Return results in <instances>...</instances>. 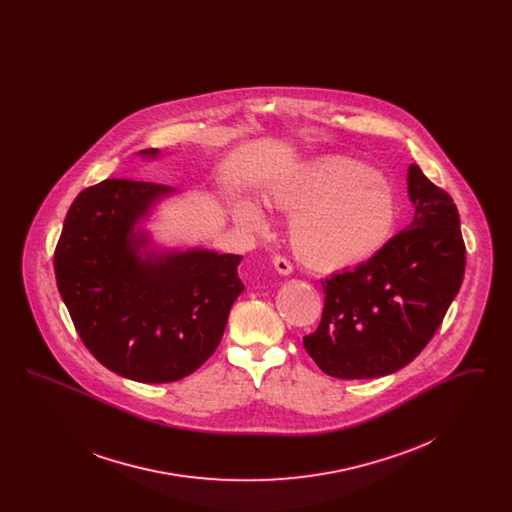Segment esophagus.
<instances>
[{
	"mask_svg": "<svg viewBox=\"0 0 512 512\" xmlns=\"http://www.w3.org/2000/svg\"><path fill=\"white\" fill-rule=\"evenodd\" d=\"M272 265L280 272V274H292V263L284 257V255H274L272 257Z\"/></svg>",
	"mask_w": 512,
	"mask_h": 512,
	"instance_id": "esophagus-1",
	"label": "esophagus"
}]
</instances>
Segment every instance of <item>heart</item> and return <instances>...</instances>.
Returning a JSON list of instances; mask_svg holds the SVG:
<instances>
[{
	"label": "heart",
	"instance_id": "obj_1",
	"mask_svg": "<svg viewBox=\"0 0 512 512\" xmlns=\"http://www.w3.org/2000/svg\"><path fill=\"white\" fill-rule=\"evenodd\" d=\"M292 219L295 253L311 267L341 270L374 257L397 224L390 184L351 159H326L290 174L270 195ZM234 219L251 234L270 228L265 211L251 199L238 201Z\"/></svg>",
	"mask_w": 512,
	"mask_h": 512
}]
</instances>
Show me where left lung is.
Here are the masks:
<instances>
[{"instance_id": "obj_1", "label": "left lung", "mask_w": 512, "mask_h": 512, "mask_svg": "<svg viewBox=\"0 0 512 512\" xmlns=\"http://www.w3.org/2000/svg\"><path fill=\"white\" fill-rule=\"evenodd\" d=\"M407 184L411 224L366 263L320 280L322 318L303 345L328 376L378 378L409 365L461 290L466 247L457 205L418 165Z\"/></svg>"}]
</instances>
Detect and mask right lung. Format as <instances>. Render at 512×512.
Returning a JSON list of instances; mask_svg holds the SVG:
<instances>
[{"label": "right lung", "mask_w": 512, "mask_h": 512, "mask_svg": "<svg viewBox=\"0 0 512 512\" xmlns=\"http://www.w3.org/2000/svg\"><path fill=\"white\" fill-rule=\"evenodd\" d=\"M169 192L130 178L82 190L53 253L57 288L82 343L101 365L144 384L176 382L203 365L244 290L242 255L194 249L140 257L146 236H136L134 224Z\"/></svg>", "instance_id": "obj_1"}]
</instances>
